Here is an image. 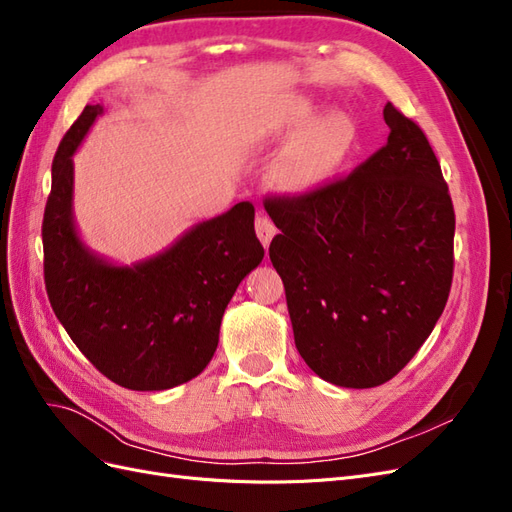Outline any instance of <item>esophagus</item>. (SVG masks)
Masks as SVG:
<instances>
[{"label":"esophagus","mask_w":512,"mask_h":512,"mask_svg":"<svg viewBox=\"0 0 512 512\" xmlns=\"http://www.w3.org/2000/svg\"><path fill=\"white\" fill-rule=\"evenodd\" d=\"M254 226H256V235H258L260 243L265 245V247H269L271 239L275 237V232H277V228H275V224L271 222V218H267V215H258Z\"/></svg>","instance_id":"34e87169"}]
</instances>
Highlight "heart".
<instances>
[{
  "instance_id": "1",
  "label": "heart",
  "mask_w": 512,
  "mask_h": 512,
  "mask_svg": "<svg viewBox=\"0 0 512 512\" xmlns=\"http://www.w3.org/2000/svg\"><path fill=\"white\" fill-rule=\"evenodd\" d=\"M312 117V104L299 102L282 123V130L299 128L303 121ZM352 123L342 113H329L309 126L294 138V141L280 153L273 177L284 190L301 192L327 179L337 164L344 160L352 143Z\"/></svg>"
}]
</instances>
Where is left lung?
Instances as JSON below:
<instances>
[{
	"instance_id": "1",
	"label": "left lung",
	"mask_w": 512,
	"mask_h": 512,
	"mask_svg": "<svg viewBox=\"0 0 512 512\" xmlns=\"http://www.w3.org/2000/svg\"><path fill=\"white\" fill-rule=\"evenodd\" d=\"M389 141L350 175L265 198L269 256L303 361L346 389L389 382L425 344L453 284L455 209L425 132L389 102Z\"/></svg>"
}]
</instances>
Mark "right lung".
<instances>
[{
  "label": "right lung",
  "mask_w": 512,
  "mask_h": 512,
  "mask_svg": "<svg viewBox=\"0 0 512 512\" xmlns=\"http://www.w3.org/2000/svg\"><path fill=\"white\" fill-rule=\"evenodd\" d=\"M102 111L87 104L55 153L42 220L46 294L76 348L108 380L132 391L173 389L209 365L228 301L265 256L254 205L237 203L132 267L91 254L72 220V153Z\"/></svg>",
  "instance_id": "right-lung-1"
}]
</instances>
